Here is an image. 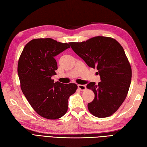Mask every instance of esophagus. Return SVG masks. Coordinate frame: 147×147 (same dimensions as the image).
<instances>
[{"instance_id":"34e87169","label":"esophagus","mask_w":147,"mask_h":147,"mask_svg":"<svg viewBox=\"0 0 147 147\" xmlns=\"http://www.w3.org/2000/svg\"><path fill=\"white\" fill-rule=\"evenodd\" d=\"M78 88L81 90V91H85L86 88V86L84 85H78Z\"/></svg>"}]
</instances>
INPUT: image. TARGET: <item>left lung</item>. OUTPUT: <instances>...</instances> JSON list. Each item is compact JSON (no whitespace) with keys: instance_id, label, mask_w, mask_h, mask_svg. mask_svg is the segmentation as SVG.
Wrapping results in <instances>:
<instances>
[{"instance_id":"obj_1","label":"left lung","mask_w":147,"mask_h":147,"mask_svg":"<svg viewBox=\"0 0 147 147\" xmlns=\"http://www.w3.org/2000/svg\"><path fill=\"white\" fill-rule=\"evenodd\" d=\"M69 43L89 67H96L100 76L98 85L90 82L86 85L95 94L93 100L88 104L89 111L97 117L110 116L124 101L131 81V68L123 47L105 36Z\"/></svg>"}]
</instances>
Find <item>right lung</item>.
I'll return each mask as SVG.
<instances>
[{"label":"right lung","instance_id":"right-lung-1","mask_svg":"<svg viewBox=\"0 0 147 147\" xmlns=\"http://www.w3.org/2000/svg\"><path fill=\"white\" fill-rule=\"evenodd\" d=\"M67 43L52 38L31 40L24 47L18 64L21 88L31 106L42 117L57 119L66 113L69 97L75 83L54 82L57 64L54 57L69 48Z\"/></svg>","mask_w":147,"mask_h":147}]
</instances>
